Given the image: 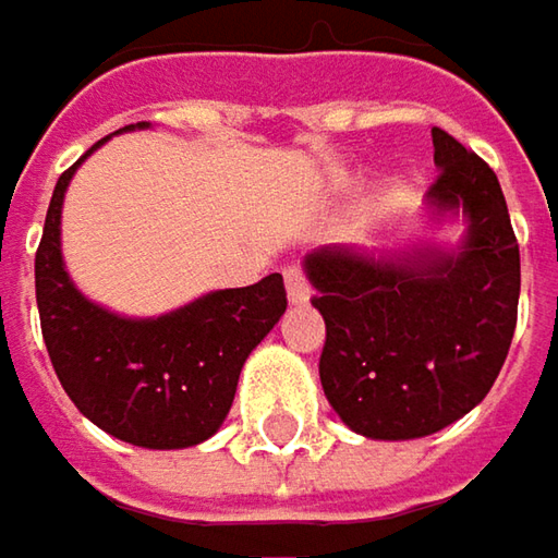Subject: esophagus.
<instances>
[{
	"label": "esophagus",
	"instance_id": "obj_1",
	"mask_svg": "<svg viewBox=\"0 0 558 558\" xmlns=\"http://www.w3.org/2000/svg\"><path fill=\"white\" fill-rule=\"evenodd\" d=\"M286 289H289V301H292V304H304V301L311 299V292H307V276H304V269H301L299 263L286 266Z\"/></svg>",
	"mask_w": 558,
	"mask_h": 558
}]
</instances>
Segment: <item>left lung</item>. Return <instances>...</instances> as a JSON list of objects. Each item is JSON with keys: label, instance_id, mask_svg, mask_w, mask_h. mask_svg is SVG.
Returning <instances> with one entry per match:
<instances>
[{"label": "left lung", "instance_id": "obj_1", "mask_svg": "<svg viewBox=\"0 0 558 558\" xmlns=\"http://www.w3.org/2000/svg\"><path fill=\"white\" fill-rule=\"evenodd\" d=\"M428 206L463 213L460 247L375 257L320 247L304 269L324 314L320 384L339 418L380 441L432 435L496 384L518 324L521 254L496 171L432 130Z\"/></svg>", "mask_w": 558, "mask_h": 558}]
</instances>
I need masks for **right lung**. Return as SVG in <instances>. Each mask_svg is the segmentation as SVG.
Listing matches in <instances>:
<instances>
[{"mask_svg":"<svg viewBox=\"0 0 558 558\" xmlns=\"http://www.w3.org/2000/svg\"><path fill=\"white\" fill-rule=\"evenodd\" d=\"M82 161L57 180L34 257L53 372L78 413L107 435L155 451L199 445L219 432L247 355L286 314L282 276L269 272L244 289L209 292L148 320L110 314L85 299L62 266V196Z\"/></svg>","mask_w":558,"mask_h":558,"instance_id":"1","label":"right lung"}]
</instances>
